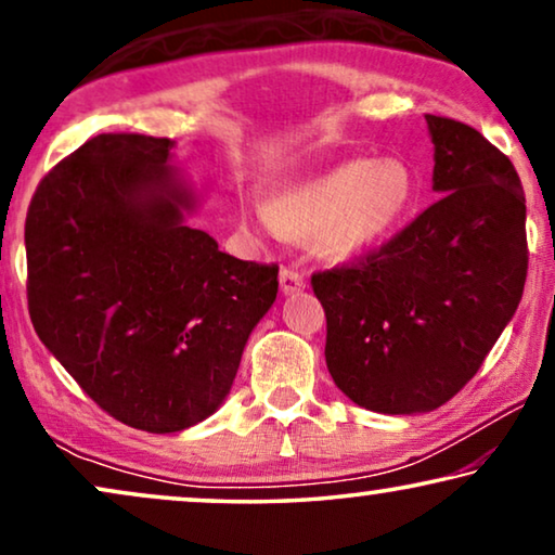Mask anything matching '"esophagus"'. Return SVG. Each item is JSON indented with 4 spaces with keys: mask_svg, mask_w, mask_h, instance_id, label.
<instances>
[{
    "mask_svg": "<svg viewBox=\"0 0 555 555\" xmlns=\"http://www.w3.org/2000/svg\"><path fill=\"white\" fill-rule=\"evenodd\" d=\"M302 287H306V278H302L298 270H293V268L280 270V291H283L285 295L300 293Z\"/></svg>",
    "mask_w": 555,
    "mask_h": 555,
    "instance_id": "obj_1",
    "label": "esophagus"
}]
</instances>
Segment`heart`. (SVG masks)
Here are the masks:
<instances>
[{
    "instance_id": "heart-1",
    "label": "heart",
    "mask_w": 555,
    "mask_h": 555,
    "mask_svg": "<svg viewBox=\"0 0 555 555\" xmlns=\"http://www.w3.org/2000/svg\"><path fill=\"white\" fill-rule=\"evenodd\" d=\"M416 184L397 156L344 162L287 184L270 207L242 199L249 230L264 234H308L328 257L359 255L399 230L414 204Z\"/></svg>"
}]
</instances>
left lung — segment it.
Returning <instances> with one entry per match:
<instances>
[{"label": "left lung", "instance_id": "obj_1", "mask_svg": "<svg viewBox=\"0 0 555 555\" xmlns=\"http://www.w3.org/2000/svg\"><path fill=\"white\" fill-rule=\"evenodd\" d=\"M435 192L404 230L310 278L325 363L348 399L429 412L482 366L522 298L526 194L511 158L462 120L427 116Z\"/></svg>", "mask_w": 555, "mask_h": 555}]
</instances>
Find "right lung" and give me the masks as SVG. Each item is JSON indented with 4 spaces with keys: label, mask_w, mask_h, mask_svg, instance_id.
<instances>
[{
    "label": "right lung",
    "mask_w": 555,
    "mask_h": 555,
    "mask_svg": "<svg viewBox=\"0 0 555 555\" xmlns=\"http://www.w3.org/2000/svg\"><path fill=\"white\" fill-rule=\"evenodd\" d=\"M171 149L93 135L44 173L25 219L37 336L103 412L154 435L215 414L278 295L275 262L237 260L184 222Z\"/></svg>",
    "instance_id": "add662e5"
}]
</instances>
